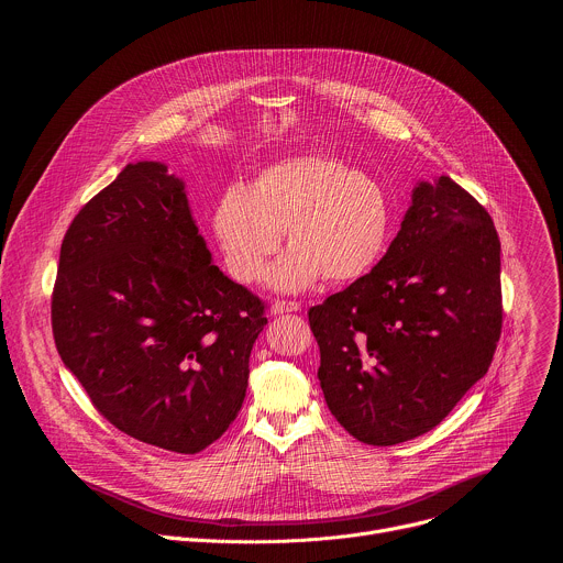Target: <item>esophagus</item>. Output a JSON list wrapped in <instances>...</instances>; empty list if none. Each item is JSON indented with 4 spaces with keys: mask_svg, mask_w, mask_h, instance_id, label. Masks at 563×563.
<instances>
[{
    "mask_svg": "<svg viewBox=\"0 0 563 563\" xmlns=\"http://www.w3.org/2000/svg\"><path fill=\"white\" fill-rule=\"evenodd\" d=\"M298 309H300V305L294 302V300H276V302L272 305V313H274V316L289 313V311H298Z\"/></svg>",
    "mask_w": 563,
    "mask_h": 563,
    "instance_id": "1",
    "label": "esophagus"
}]
</instances>
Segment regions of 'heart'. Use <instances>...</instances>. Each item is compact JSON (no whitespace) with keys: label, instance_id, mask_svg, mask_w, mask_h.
Returning <instances> with one entry per match:
<instances>
[{"label":"heart","instance_id":"heart-1","mask_svg":"<svg viewBox=\"0 0 563 563\" xmlns=\"http://www.w3.org/2000/svg\"><path fill=\"white\" fill-rule=\"evenodd\" d=\"M211 229L227 272L254 283L269 269L274 291L296 294L320 276L343 285L363 278L380 261L391 229L385 189L336 157L298 155L263 169L247 189H227L213 207Z\"/></svg>","mask_w":563,"mask_h":563}]
</instances>
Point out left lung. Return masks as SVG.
<instances>
[{
	"instance_id": "left-lung-1",
	"label": "left lung",
	"mask_w": 563,
	"mask_h": 563,
	"mask_svg": "<svg viewBox=\"0 0 563 563\" xmlns=\"http://www.w3.org/2000/svg\"><path fill=\"white\" fill-rule=\"evenodd\" d=\"M501 313L493 218L452 178L419 180L378 265L309 309L330 412L367 445L430 432L486 376Z\"/></svg>"
}]
</instances>
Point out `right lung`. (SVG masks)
I'll use <instances>...</instances> for the list:
<instances>
[{
  "label": "right lung",
  "mask_w": 563,
  "mask_h": 563,
  "mask_svg": "<svg viewBox=\"0 0 563 563\" xmlns=\"http://www.w3.org/2000/svg\"><path fill=\"white\" fill-rule=\"evenodd\" d=\"M265 305L227 278L185 180L129 163L70 222L51 318L57 352L124 434L196 454L243 408Z\"/></svg>",
  "instance_id": "1"
}]
</instances>
